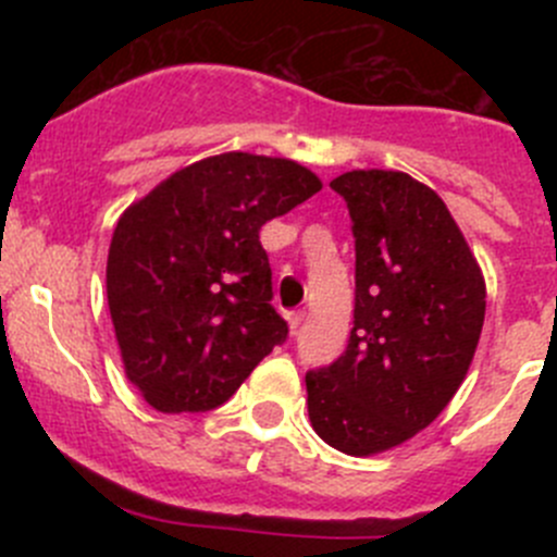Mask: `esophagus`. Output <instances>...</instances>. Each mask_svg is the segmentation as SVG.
Listing matches in <instances>:
<instances>
[{"label": "esophagus", "mask_w": 557, "mask_h": 557, "mask_svg": "<svg viewBox=\"0 0 557 557\" xmlns=\"http://www.w3.org/2000/svg\"><path fill=\"white\" fill-rule=\"evenodd\" d=\"M305 320H307V312H305V310L290 312V314H288V325H290V331H294V334H296V331L301 329V323H305Z\"/></svg>", "instance_id": "1"}]
</instances>
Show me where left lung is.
<instances>
[{"label":"left lung","instance_id":"left-lung-1","mask_svg":"<svg viewBox=\"0 0 557 557\" xmlns=\"http://www.w3.org/2000/svg\"><path fill=\"white\" fill-rule=\"evenodd\" d=\"M356 237V320L345 352L307 374L314 434L356 458L412 440L450 404L485 323V277L434 188L407 172L331 180Z\"/></svg>","mask_w":557,"mask_h":557}]
</instances>
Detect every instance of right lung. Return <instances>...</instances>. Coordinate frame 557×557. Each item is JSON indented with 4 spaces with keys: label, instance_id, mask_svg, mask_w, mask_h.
<instances>
[{
    "label": "right lung",
    "instance_id": "obj_1",
    "mask_svg": "<svg viewBox=\"0 0 557 557\" xmlns=\"http://www.w3.org/2000/svg\"><path fill=\"white\" fill-rule=\"evenodd\" d=\"M323 188L290 159L210 156L123 210L107 305L123 369L159 412L221 407L285 342L258 232Z\"/></svg>",
    "mask_w": 557,
    "mask_h": 557
}]
</instances>
